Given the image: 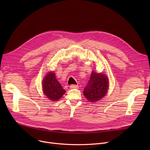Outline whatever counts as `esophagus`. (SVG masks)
Segmentation results:
<instances>
[{"label": "esophagus", "instance_id": "obj_1", "mask_svg": "<svg viewBox=\"0 0 150 150\" xmlns=\"http://www.w3.org/2000/svg\"><path fill=\"white\" fill-rule=\"evenodd\" d=\"M70 89H78V85H75V84H72L70 86Z\"/></svg>", "mask_w": 150, "mask_h": 150}]
</instances>
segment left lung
I'll return each mask as SVG.
<instances>
[{"instance_id": "left-lung-1", "label": "left lung", "mask_w": 150, "mask_h": 150, "mask_svg": "<svg viewBox=\"0 0 150 150\" xmlns=\"http://www.w3.org/2000/svg\"><path fill=\"white\" fill-rule=\"evenodd\" d=\"M108 88V76L105 74L92 71L89 82L84 89L83 94L89 102L95 103L106 95Z\"/></svg>"}]
</instances>
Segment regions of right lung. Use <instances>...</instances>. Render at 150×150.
<instances>
[{"label": "right lung", "mask_w": 150, "mask_h": 150, "mask_svg": "<svg viewBox=\"0 0 150 150\" xmlns=\"http://www.w3.org/2000/svg\"><path fill=\"white\" fill-rule=\"evenodd\" d=\"M42 85L44 95L52 101L58 100L66 92L53 72L47 73L42 80Z\"/></svg>", "instance_id": "obj_1"}]
</instances>
